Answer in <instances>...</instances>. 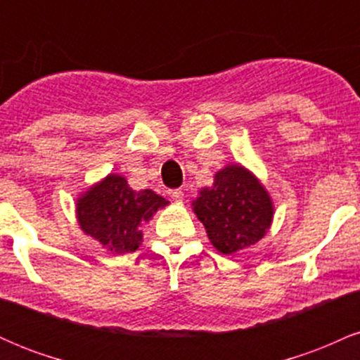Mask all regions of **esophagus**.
<instances>
[{"label":"esophagus","instance_id":"34e87169","mask_svg":"<svg viewBox=\"0 0 360 360\" xmlns=\"http://www.w3.org/2000/svg\"><path fill=\"white\" fill-rule=\"evenodd\" d=\"M169 194H171V198L174 201H183V198H184V193L181 191V189H172V191Z\"/></svg>","mask_w":360,"mask_h":360}]
</instances>
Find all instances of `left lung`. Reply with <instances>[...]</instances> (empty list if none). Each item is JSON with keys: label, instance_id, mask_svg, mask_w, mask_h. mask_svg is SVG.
<instances>
[{"label": "left lung", "instance_id": "8db88e82", "mask_svg": "<svg viewBox=\"0 0 360 360\" xmlns=\"http://www.w3.org/2000/svg\"><path fill=\"white\" fill-rule=\"evenodd\" d=\"M198 220L221 254L254 245L269 230L272 201L257 177L238 164L214 174L212 188H203L193 201Z\"/></svg>", "mask_w": 360, "mask_h": 360}]
</instances>
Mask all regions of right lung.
<instances>
[{
	"instance_id": "right-lung-1",
	"label": "right lung",
	"mask_w": 360,
	"mask_h": 360,
	"mask_svg": "<svg viewBox=\"0 0 360 360\" xmlns=\"http://www.w3.org/2000/svg\"><path fill=\"white\" fill-rule=\"evenodd\" d=\"M169 201L152 189L134 191L125 177L106 176L77 200L81 230L117 254L135 252L142 242L140 225Z\"/></svg>"
}]
</instances>
